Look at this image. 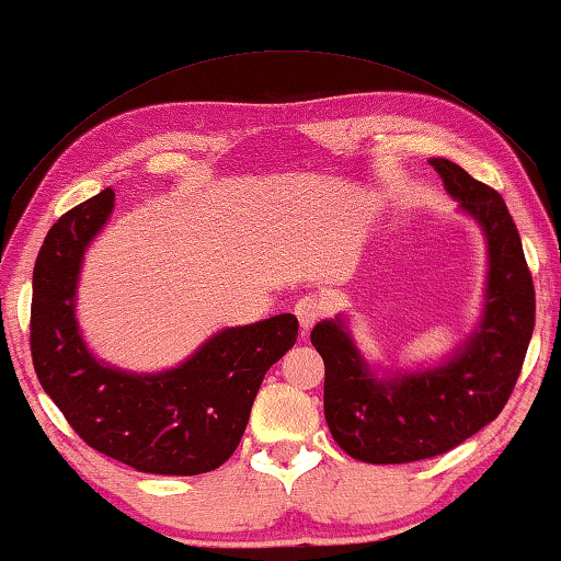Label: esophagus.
Masks as SVG:
<instances>
[{"label": "esophagus", "instance_id": "34e87169", "mask_svg": "<svg viewBox=\"0 0 561 561\" xmlns=\"http://www.w3.org/2000/svg\"><path fill=\"white\" fill-rule=\"evenodd\" d=\"M294 314L299 319L301 331H309L321 319V314H324V307H321V301L317 297H301L294 304Z\"/></svg>", "mask_w": 561, "mask_h": 561}]
</instances>
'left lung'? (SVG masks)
Here are the masks:
<instances>
[{"instance_id": "1", "label": "left lung", "mask_w": 561, "mask_h": 561, "mask_svg": "<svg viewBox=\"0 0 561 561\" xmlns=\"http://www.w3.org/2000/svg\"><path fill=\"white\" fill-rule=\"evenodd\" d=\"M431 163L488 234V304L478 334L448 364L376 381L339 321L311 331L327 368L329 431L351 458L374 465L435 458L495 421L515 391L535 331V282L502 195L450 160Z\"/></svg>"}]
</instances>
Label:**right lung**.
I'll list each match as a JSON object with an SVG mask.
<instances>
[{"label": "right lung", "mask_w": 561, "mask_h": 561, "mask_svg": "<svg viewBox=\"0 0 561 561\" xmlns=\"http://www.w3.org/2000/svg\"><path fill=\"white\" fill-rule=\"evenodd\" d=\"M113 210V190L61 215L34 264L30 346L36 378L79 438L140 472L201 474L242 440L264 374L297 341L279 314L225 329L165 374L133 376L99 364L73 319L81 257Z\"/></svg>", "instance_id": "right-lung-1"}]
</instances>
